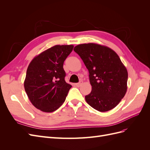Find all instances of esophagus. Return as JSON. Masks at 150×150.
I'll use <instances>...</instances> for the list:
<instances>
[{
    "instance_id": "obj_1",
    "label": "esophagus",
    "mask_w": 150,
    "mask_h": 150,
    "mask_svg": "<svg viewBox=\"0 0 150 150\" xmlns=\"http://www.w3.org/2000/svg\"><path fill=\"white\" fill-rule=\"evenodd\" d=\"M83 84V81H79V83H76L75 84H76V86H77V87H79V86Z\"/></svg>"
}]
</instances>
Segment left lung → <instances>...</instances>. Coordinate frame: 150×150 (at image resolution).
Masks as SVG:
<instances>
[{"label":"left lung","instance_id":"1","mask_svg":"<svg viewBox=\"0 0 150 150\" xmlns=\"http://www.w3.org/2000/svg\"><path fill=\"white\" fill-rule=\"evenodd\" d=\"M74 51L89 71L91 92L86 102L100 112L115 108L127 91L128 71L118 55L111 48L95 43L79 44Z\"/></svg>","mask_w":150,"mask_h":150}]
</instances>
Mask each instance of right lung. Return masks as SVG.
Masks as SVG:
<instances>
[{
  "mask_svg": "<svg viewBox=\"0 0 150 150\" xmlns=\"http://www.w3.org/2000/svg\"><path fill=\"white\" fill-rule=\"evenodd\" d=\"M73 45H56L31 61L24 83L31 103L46 112L56 111L65 101L72 86L67 83L63 64Z\"/></svg>",
  "mask_w": 150,
  "mask_h": 150,
  "instance_id": "obj_1",
  "label": "right lung"
}]
</instances>
